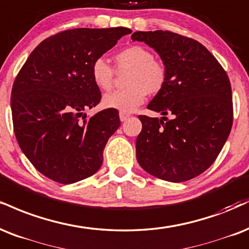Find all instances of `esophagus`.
Returning a JSON list of instances; mask_svg holds the SVG:
<instances>
[{
	"label": "esophagus",
	"instance_id": "obj_1",
	"mask_svg": "<svg viewBox=\"0 0 249 249\" xmlns=\"http://www.w3.org/2000/svg\"><path fill=\"white\" fill-rule=\"evenodd\" d=\"M128 117H130V115H128V113H126V112H123V111L119 112V118H121L122 122L126 121Z\"/></svg>",
	"mask_w": 249,
	"mask_h": 249
}]
</instances>
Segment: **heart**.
Segmentation results:
<instances>
[{"label":"heart","instance_id":"1","mask_svg":"<svg viewBox=\"0 0 249 249\" xmlns=\"http://www.w3.org/2000/svg\"><path fill=\"white\" fill-rule=\"evenodd\" d=\"M118 71H127L124 89L104 95L102 104L107 109L131 112L142 106L148 94H158L164 88L168 71L153 52L142 45H131L115 54ZM91 79L102 90H109L115 80V70L103 58L96 59L91 65Z\"/></svg>","mask_w":249,"mask_h":249}]
</instances>
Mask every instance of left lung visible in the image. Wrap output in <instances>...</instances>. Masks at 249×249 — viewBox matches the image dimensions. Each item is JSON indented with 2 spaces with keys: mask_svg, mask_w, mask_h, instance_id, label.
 Returning a JSON list of instances; mask_svg holds the SVG:
<instances>
[{
  "mask_svg": "<svg viewBox=\"0 0 249 249\" xmlns=\"http://www.w3.org/2000/svg\"><path fill=\"white\" fill-rule=\"evenodd\" d=\"M131 38L153 47L168 71L166 86L147 106L163 117L139 116L138 162L164 181L196 178L214 162L232 128L229 76L213 54L193 38L162 30L137 31Z\"/></svg>",
  "mask_w": 249,
  "mask_h": 249,
  "instance_id": "8db88e82",
  "label": "left lung"
}]
</instances>
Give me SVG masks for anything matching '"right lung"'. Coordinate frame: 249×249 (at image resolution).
<instances>
[{
  "mask_svg": "<svg viewBox=\"0 0 249 249\" xmlns=\"http://www.w3.org/2000/svg\"><path fill=\"white\" fill-rule=\"evenodd\" d=\"M126 28L71 29L41 41L29 55L11 90L14 131L39 173L62 184L101 168L107 139L121 125L118 110L83 111L101 102L91 65L112 49Z\"/></svg>",
  "mask_w": 249,
  "mask_h": 249,
  "instance_id": "1",
  "label": "right lung"
}]
</instances>
